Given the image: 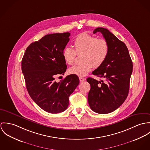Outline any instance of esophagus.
Wrapping results in <instances>:
<instances>
[{
    "instance_id": "1",
    "label": "esophagus",
    "mask_w": 150,
    "mask_h": 150,
    "mask_svg": "<svg viewBox=\"0 0 150 150\" xmlns=\"http://www.w3.org/2000/svg\"><path fill=\"white\" fill-rule=\"evenodd\" d=\"M79 81H80V82H83V81H85V79L84 78H83V77H79Z\"/></svg>"
}]
</instances>
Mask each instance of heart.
Instances as JSON below:
<instances>
[{
    "label": "heart",
    "mask_w": 150,
    "mask_h": 150,
    "mask_svg": "<svg viewBox=\"0 0 150 150\" xmlns=\"http://www.w3.org/2000/svg\"><path fill=\"white\" fill-rule=\"evenodd\" d=\"M75 50L67 47L63 51V57L68 65L74 63L76 53L81 54V64L75 65L68 69L70 74L79 76H86L93 68L102 66L109 53L110 47L108 41L103 38L87 33L79 34L74 40Z\"/></svg>",
    "instance_id": "1"
}]
</instances>
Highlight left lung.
Wrapping results in <instances>:
<instances>
[{
	"label": "left lung",
	"mask_w": 150,
	"mask_h": 150,
	"mask_svg": "<svg viewBox=\"0 0 150 150\" xmlns=\"http://www.w3.org/2000/svg\"><path fill=\"white\" fill-rule=\"evenodd\" d=\"M97 32L102 34L109 43L110 50L103 64L92 72L102 79H87L91 86L88 102L94 112L106 114L116 110L126 100L133 64L128 50L123 42L105 28H97L93 33Z\"/></svg>",
	"instance_id": "left-lung-1"
}]
</instances>
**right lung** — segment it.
I'll list each match as a JSON object with an SVG mask.
<instances>
[{
	"instance_id": "right-lung-1",
	"label": "right lung",
	"mask_w": 150,
	"mask_h": 150,
	"mask_svg": "<svg viewBox=\"0 0 150 150\" xmlns=\"http://www.w3.org/2000/svg\"><path fill=\"white\" fill-rule=\"evenodd\" d=\"M71 34H50L26 48L21 62L26 88L32 99L44 110L59 113L67 109L69 97L79 83L77 75H69L60 82L57 75H64L67 65L63 51Z\"/></svg>"
}]
</instances>
